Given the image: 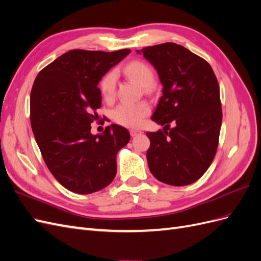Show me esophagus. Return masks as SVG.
Segmentation results:
<instances>
[{
    "label": "esophagus",
    "instance_id": "1",
    "mask_svg": "<svg viewBox=\"0 0 261 261\" xmlns=\"http://www.w3.org/2000/svg\"><path fill=\"white\" fill-rule=\"evenodd\" d=\"M129 133H130V135H132L133 137H135V136L138 135V134H141V130L135 129V128H132V129L129 130Z\"/></svg>",
    "mask_w": 261,
    "mask_h": 261
}]
</instances>
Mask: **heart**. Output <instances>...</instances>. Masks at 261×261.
<instances>
[{
    "label": "heart",
    "instance_id": "b5f03b06",
    "mask_svg": "<svg viewBox=\"0 0 261 261\" xmlns=\"http://www.w3.org/2000/svg\"><path fill=\"white\" fill-rule=\"evenodd\" d=\"M124 74L144 89H149L153 85L154 74L149 65L141 61L129 62L124 67ZM101 93L108 101L112 100L116 90V75L114 72L108 73L100 84ZM150 108L146 102L139 103H122L113 111L114 121L127 127H138L149 114Z\"/></svg>",
    "mask_w": 261,
    "mask_h": 261
}]
</instances>
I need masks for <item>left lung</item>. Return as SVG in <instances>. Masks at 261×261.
Returning <instances> with one entry per match:
<instances>
[{"label":"left lung","instance_id":"8db88e82","mask_svg":"<svg viewBox=\"0 0 261 261\" xmlns=\"http://www.w3.org/2000/svg\"><path fill=\"white\" fill-rule=\"evenodd\" d=\"M137 53L153 65L163 86L151 120L164 128L147 133L149 170L162 183L192 184L208 170L219 144L222 109L217 77L208 62L176 43Z\"/></svg>","mask_w":261,"mask_h":261}]
</instances>
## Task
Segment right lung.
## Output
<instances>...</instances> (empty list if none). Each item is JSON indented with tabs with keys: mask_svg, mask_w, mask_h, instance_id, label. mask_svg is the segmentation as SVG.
Listing matches in <instances>:
<instances>
[{
	"mask_svg": "<svg viewBox=\"0 0 261 261\" xmlns=\"http://www.w3.org/2000/svg\"><path fill=\"white\" fill-rule=\"evenodd\" d=\"M129 49L114 52L70 50L45 66L30 93V123L46 167L76 194L107 187L116 174V154L130 135L120 125L92 135L101 107L98 84Z\"/></svg>",
	"mask_w": 261,
	"mask_h": 261,
	"instance_id": "right-lung-1",
	"label": "right lung"
}]
</instances>
